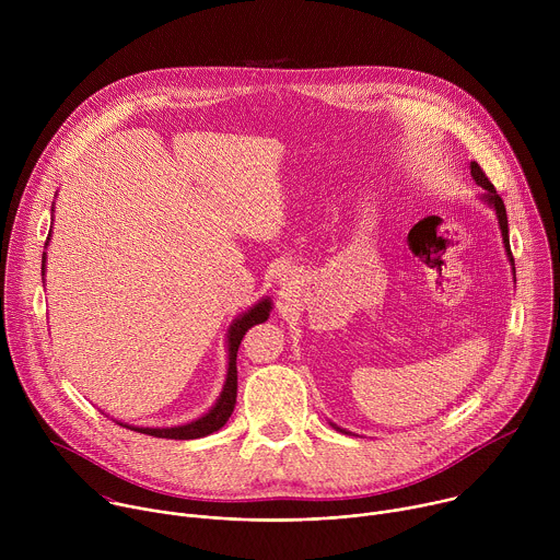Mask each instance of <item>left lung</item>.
Listing matches in <instances>:
<instances>
[{"label":"left lung","instance_id":"left-lung-1","mask_svg":"<svg viewBox=\"0 0 560 560\" xmlns=\"http://www.w3.org/2000/svg\"><path fill=\"white\" fill-rule=\"evenodd\" d=\"M469 173H471V177H474V182L481 186L486 192L481 195V199L490 206V208H494V212H497V219H499V225H501V234H503V244H505V253H508V257H510V264H512V270H514V257H512V250H510V230H508V212H505V203H503V199L497 195V188L492 186V182L486 177V173L481 171V166H478L476 162H471L469 164ZM332 428H337L335 423H332ZM339 432H346V430H341V428H337ZM348 434V432H346Z\"/></svg>","mask_w":560,"mask_h":560}]
</instances>
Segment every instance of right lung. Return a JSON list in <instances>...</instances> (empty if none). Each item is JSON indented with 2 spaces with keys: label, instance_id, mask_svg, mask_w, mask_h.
<instances>
[{
  "label": "right lung",
  "instance_id": "obj_1",
  "mask_svg": "<svg viewBox=\"0 0 560 560\" xmlns=\"http://www.w3.org/2000/svg\"><path fill=\"white\" fill-rule=\"evenodd\" d=\"M42 261L46 264V253H44ZM42 270H44V266H42ZM270 310H272V301L261 299L248 312L238 314L232 322V326L228 328V374H225V383H223V389L217 398V404L203 417H199L190 423H184V425H175V428H137V425H124V423H119V425H124L128 430H135V432H141V434H148V436L175 439V441L201 439V436H208V434L221 430L225 425V421L230 419V415L234 410V404H236V352H238V346H242L244 335L253 326L268 322Z\"/></svg>",
  "mask_w": 560,
  "mask_h": 560
}]
</instances>
